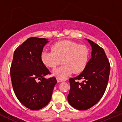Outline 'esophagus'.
Segmentation results:
<instances>
[{"label": "esophagus", "mask_w": 122, "mask_h": 122, "mask_svg": "<svg viewBox=\"0 0 122 122\" xmlns=\"http://www.w3.org/2000/svg\"><path fill=\"white\" fill-rule=\"evenodd\" d=\"M66 80H67V79H60V78H58V77H57V81L58 82H63V81H66Z\"/></svg>", "instance_id": "34e87169"}]
</instances>
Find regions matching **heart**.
Instances as JSON below:
<instances>
[{"label":"heart","instance_id":"obj_1","mask_svg":"<svg viewBox=\"0 0 122 122\" xmlns=\"http://www.w3.org/2000/svg\"><path fill=\"white\" fill-rule=\"evenodd\" d=\"M51 52L43 51L41 60L46 67L54 68L61 62L62 65L52 72L53 76L65 79L72 73L78 74L86 69L89 60L90 52L86 45L64 40L51 46Z\"/></svg>","mask_w":122,"mask_h":122}]
</instances>
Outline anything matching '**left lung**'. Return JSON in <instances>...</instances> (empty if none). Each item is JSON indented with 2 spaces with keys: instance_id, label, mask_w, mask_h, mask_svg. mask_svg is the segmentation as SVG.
Wrapping results in <instances>:
<instances>
[{
  "instance_id": "obj_1",
  "label": "left lung",
  "mask_w": 122,
  "mask_h": 122,
  "mask_svg": "<svg viewBox=\"0 0 122 122\" xmlns=\"http://www.w3.org/2000/svg\"><path fill=\"white\" fill-rule=\"evenodd\" d=\"M92 46V57L86 69L77 77L70 78L68 101L72 107L87 110L96 104L104 95L110 73V63L104 49L86 39ZM82 79L80 83L78 80Z\"/></svg>"
}]
</instances>
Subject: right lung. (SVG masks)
Segmentation results:
<instances>
[{
    "label": "right lung",
    "instance_id": "add662e5",
    "mask_svg": "<svg viewBox=\"0 0 122 122\" xmlns=\"http://www.w3.org/2000/svg\"><path fill=\"white\" fill-rule=\"evenodd\" d=\"M48 42L46 38H29L14 52L10 68L13 88L18 100L29 109L46 106L57 83L55 77H44L50 71L42 63L40 56ZM38 79L41 81L36 82Z\"/></svg>",
    "mask_w": 122,
    "mask_h": 122
}]
</instances>
